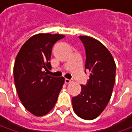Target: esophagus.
Here are the masks:
<instances>
[{
	"mask_svg": "<svg viewBox=\"0 0 132 132\" xmlns=\"http://www.w3.org/2000/svg\"><path fill=\"white\" fill-rule=\"evenodd\" d=\"M73 80L72 79H69V78H65V83H71Z\"/></svg>",
	"mask_w": 132,
	"mask_h": 132,
	"instance_id": "obj_1",
	"label": "esophagus"
}]
</instances>
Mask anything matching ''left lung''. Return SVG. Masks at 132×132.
<instances>
[{
	"label": "left lung",
	"instance_id": "1",
	"mask_svg": "<svg viewBox=\"0 0 132 132\" xmlns=\"http://www.w3.org/2000/svg\"><path fill=\"white\" fill-rule=\"evenodd\" d=\"M86 49L85 69L90 72L86 86L72 98L78 116L92 120L99 116L110 100L115 83L116 65L111 53L100 42L88 36H79Z\"/></svg>",
	"mask_w": 132,
	"mask_h": 132
}]
</instances>
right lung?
<instances>
[{
  "instance_id": "add662e5",
  "label": "right lung",
  "mask_w": 132,
  "mask_h": 132,
  "mask_svg": "<svg viewBox=\"0 0 132 132\" xmlns=\"http://www.w3.org/2000/svg\"><path fill=\"white\" fill-rule=\"evenodd\" d=\"M64 35L38 34L25 42L17 55L13 68L14 80L19 98L35 116L51 111L57 101L64 78H56L44 71L52 69V47Z\"/></svg>"
}]
</instances>
